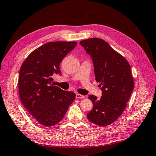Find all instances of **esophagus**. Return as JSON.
Segmentation results:
<instances>
[{
    "label": "esophagus",
    "mask_w": 156,
    "mask_h": 156,
    "mask_svg": "<svg viewBox=\"0 0 156 156\" xmlns=\"http://www.w3.org/2000/svg\"><path fill=\"white\" fill-rule=\"evenodd\" d=\"M75 97H76L77 99H81V98H85V96H84L81 95V94H76V96H75Z\"/></svg>",
    "instance_id": "34e87169"
}]
</instances>
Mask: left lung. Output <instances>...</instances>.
<instances>
[{
	"label": "left lung",
	"mask_w": 156,
	"mask_h": 156,
	"mask_svg": "<svg viewBox=\"0 0 156 156\" xmlns=\"http://www.w3.org/2000/svg\"><path fill=\"white\" fill-rule=\"evenodd\" d=\"M79 43L92 58L96 80L102 92L100 99L88 96L94 106L87 118L96 125L108 126L122 114L134 88L130 65L101 39L90 38Z\"/></svg>",
	"instance_id": "1"
}]
</instances>
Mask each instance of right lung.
Wrapping results in <instances>:
<instances>
[{"instance_id": "1", "label": "right lung", "mask_w": 156, "mask_h": 156, "mask_svg": "<svg viewBox=\"0 0 156 156\" xmlns=\"http://www.w3.org/2000/svg\"><path fill=\"white\" fill-rule=\"evenodd\" d=\"M77 45L76 41H53L36 49L23 63L19 75V93L27 111L41 125L50 127L62 120L75 94L55 86L53 76Z\"/></svg>"}]
</instances>
